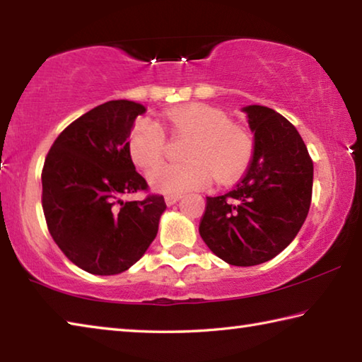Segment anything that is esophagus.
<instances>
[{
	"label": "esophagus",
	"mask_w": 362,
	"mask_h": 362,
	"mask_svg": "<svg viewBox=\"0 0 362 362\" xmlns=\"http://www.w3.org/2000/svg\"><path fill=\"white\" fill-rule=\"evenodd\" d=\"M180 198H182L180 194H168L164 199H166V204H168V206H173V204H175L177 201H179Z\"/></svg>",
	"instance_id": "obj_1"
}]
</instances>
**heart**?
Returning <instances> with one entry per match:
<instances>
[{"instance_id": "heart-1", "label": "heart", "mask_w": 362, "mask_h": 362, "mask_svg": "<svg viewBox=\"0 0 362 362\" xmlns=\"http://www.w3.org/2000/svg\"><path fill=\"white\" fill-rule=\"evenodd\" d=\"M170 132L189 137L185 164L161 166L148 175L153 189L163 194H182L203 188L211 177L217 183L236 179L252 158L254 140L243 126L230 122L222 110L189 103L166 113ZM127 150L132 163L144 170L156 168L166 153V136L158 122L140 118L134 122Z\"/></svg>"}]
</instances>
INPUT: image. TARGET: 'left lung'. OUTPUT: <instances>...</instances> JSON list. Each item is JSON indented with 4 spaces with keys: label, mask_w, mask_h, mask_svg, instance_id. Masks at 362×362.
I'll list each match as a JSON object with an SVG mask.
<instances>
[{
    "label": "left lung",
    "mask_w": 362,
    "mask_h": 362,
    "mask_svg": "<svg viewBox=\"0 0 362 362\" xmlns=\"http://www.w3.org/2000/svg\"><path fill=\"white\" fill-rule=\"evenodd\" d=\"M254 156L230 192L207 196L199 235L230 265L272 260L302 228L311 204L313 161L292 122L274 110L249 105Z\"/></svg>",
    "instance_id": "8db88e82"
}]
</instances>
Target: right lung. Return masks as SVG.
<instances>
[{
    "label": "right lung",
    "mask_w": 362,
    "mask_h": 362,
    "mask_svg": "<svg viewBox=\"0 0 362 362\" xmlns=\"http://www.w3.org/2000/svg\"><path fill=\"white\" fill-rule=\"evenodd\" d=\"M142 113L145 107L131 100L102 103L66 126L45 159L41 203L47 230L66 259L88 273L105 276L131 268L156 238L166 209L161 194L120 199L148 192L127 150Z\"/></svg>",
    "instance_id": "add662e5"
}]
</instances>
